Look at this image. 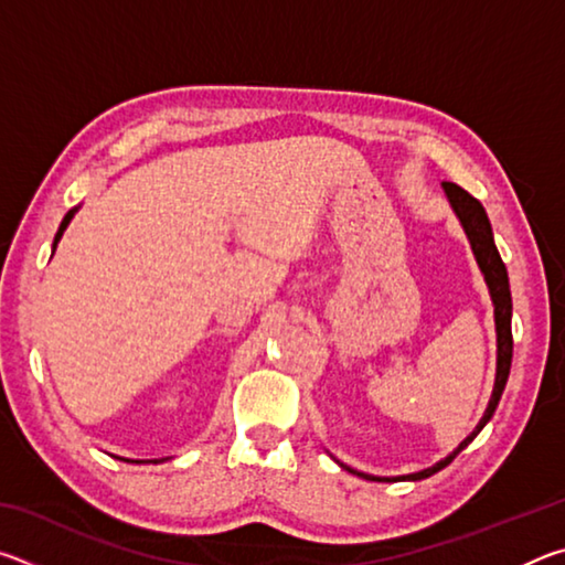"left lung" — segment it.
Masks as SVG:
<instances>
[{"mask_svg": "<svg viewBox=\"0 0 565 565\" xmlns=\"http://www.w3.org/2000/svg\"><path fill=\"white\" fill-rule=\"evenodd\" d=\"M441 186L446 191V199L448 204L458 216V222H461L463 232L468 236V242H471L473 248V256L478 262V269H481L486 286H489L491 291V301H493V317H495V347H499V356H495V384H493V394L489 401V408H486L483 418L478 420V426L473 428L471 436H466L461 444L454 454H448L444 461L434 463L431 468H424V471L418 473H408V476H396V478H379V476H369V473H361V471H353L351 466H343L349 473H356L361 478H371V481H420V478H428L441 471L448 463L454 461V458L463 451V448L473 441V438L481 434V428L489 424L495 406H499L501 394L505 388V381H509L511 374V359H513V333H511V311H513V303H511V289H509V271H505V264L501 262V254L499 248L493 244V232H491V222L489 216H486V209L481 206L478 199H473L468 194L466 189H461L454 181H441Z\"/></svg>", "mask_w": 565, "mask_h": 565, "instance_id": "1", "label": "left lung"}]
</instances>
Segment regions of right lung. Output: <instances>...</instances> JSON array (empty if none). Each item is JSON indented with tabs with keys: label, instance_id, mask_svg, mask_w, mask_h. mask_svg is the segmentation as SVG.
I'll return each mask as SVG.
<instances>
[{
	"label": "right lung",
	"instance_id": "right-lung-1",
	"mask_svg": "<svg viewBox=\"0 0 565 565\" xmlns=\"http://www.w3.org/2000/svg\"><path fill=\"white\" fill-rule=\"evenodd\" d=\"M74 212H76V209H72V212H66V216L62 218V224H60V232H56V236H54V244H52V248H56V244H60V238H62V234H64V228L70 226V222H72ZM121 461H127V463H139V461H129V458H121Z\"/></svg>",
	"mask_w": 565,
	"mask_h": 565
}]
</instances>
